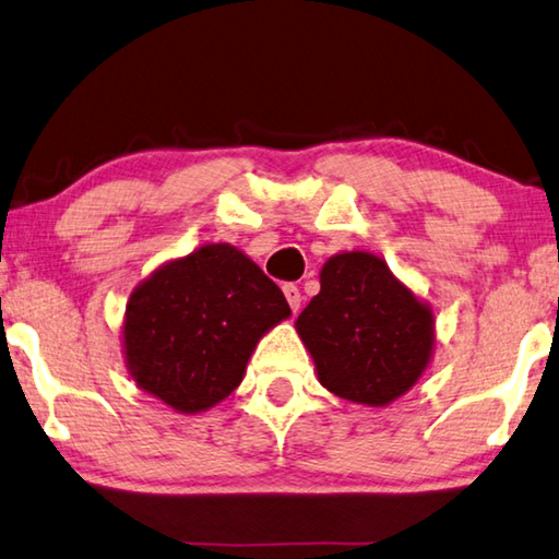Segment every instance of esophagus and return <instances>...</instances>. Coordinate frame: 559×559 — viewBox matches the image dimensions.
<instances>
[{"instance_id": "34e87169", "label": "esophagus", "mask_w": 559, "mask_h": 559, "mask_svg": "<svg viewBox=\"0 0 559 559\" xmlns=\"http://www.w3.org/2000/svg\"><path fill=\"white\" fill-rule=\"evenodd\" d=\"M283 296H286V300H288V306H290V310L293 312H298V308H300V288L296 286V283H286V286H283Z\"/></svg>"}]
</instances>
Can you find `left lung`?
<instances>
[{"label": "left lung", "mask_w": 559, "mask_h": 559, "mask_svg": "<svg viewBox=\"0 0 559 559\" xmlns=\"http://www.w3.org/2000/svg\"><path fill=\"white\" fill-rule=\"evenodd\" d=\"M324 389L364 405H385L418 381L432 352V312L367 251L322 266L320 293L298 314Z\"/></svg>", "instance_id": "left-lung-1"}]
</instances>
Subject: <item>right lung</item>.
Returning a JSON list of instances; mask_svg holds the SVG:
<instances>
[{"mask_svg":"<svg viewBox=\"0 0 559 559\" xmlns=\"http://www.w3.org/2000/svg\"><path fill=\"white\" fill-rule=\"evenodd\" d=\"M288 314L286 296L257 263L229 245H207L131 293L129 371L176 411H205L237 389L261 334Z\"/></svg>","mask_w":559,"mask_h":559,"instance_id":"right-lung-1","label":"right lung"}]
</instances>
